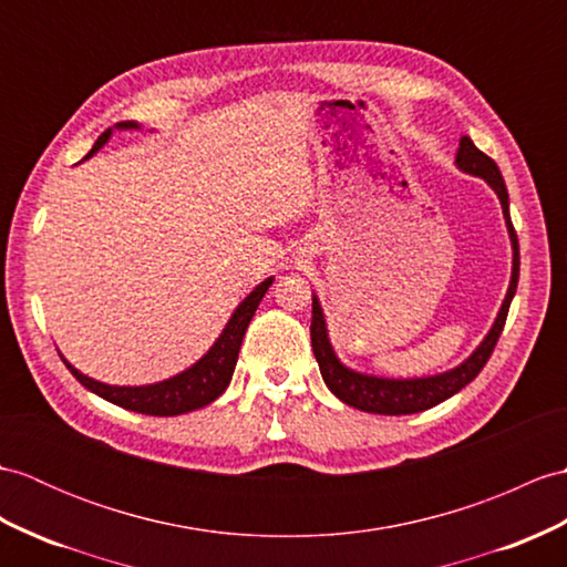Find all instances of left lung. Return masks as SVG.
<instances>
[{"label": "left lung", "mask_w": 567, "mask_h": 567, "mask_svg": "<svg viewBox=\"0 0 567 567\" xmlns=\"http://www.w3.org/2000/svg\"><path fill=\"white\" fill-rule=\"evenodd\" d=\"M456 166L466 171V174L481 176V178L488 181V186L499 197V205H503V215H505V221H507L512 251H515V254H512V280H509L507 297L503 301V307H499V313H497V319L491 328V333L485 336V340L476 348V352H473L466 362L458 364L456 370H450L444 374H434V377H425V379L370 377V374L352 372V370H348L346 364H340L331 343H328L321 305H319V299L313 297V305H311L313 358H316V362H319V370H321L326 386L331 389L340 401L352 405V408H360V411L379 413V415H411V413L427 411V408L437 405L446 399H452L456 391H462L466 384H471V381L478 377V372L483 370L485 362L491 360V354L497 346V338L505 328L512 297H515L517 282H519V241H517V231H515V227H512V219H509L507 186L503 181V174H499L497 164L491 159L488 154H483L476 147V144L471 142V137H462V142H458Z\"/></svg>", "instance_id": "left-lung-1"}]
</instances>
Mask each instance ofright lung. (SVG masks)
Here are the masks:
<instances>
[{
    "instance_id": "right-lung-1",
    "label": "right lung",
    "mask_w": 567,
    "mask_h": 567,
    "mask_svg": "<svg viewBox=\"0 0 567 567\" xmlns=\"http://www.w3.org/2000/svg\"><path fill=\"white\" fill-rule=\"evenodd\" d=\"M115 127L130 130V127H137V123L127 121V123H117ZM109 137H111V127L96 140L94 150L86 154V159L91 154H96L103 144L109 142ZM270 285H272V278L260 282L254 292L241 301L239 309L231 313L227 328H224L221 336L217 338V343L207 350L205 358L197 360L190 370L171 377L166 381H159V384H150V386L101 384V381L74 370V367L64 358H62V362L68 364V370L76 377L79 384L86 386L89 391H94L96 396H101L105 401L127 408V411L144 413V415H159V417L197 411V408H203L207 403H213L215 399H219L224 389L229 386L236 360H239V350H241V340L246 336V328H248V323H251L260 299L268 292Z\"/></svg>"
}]
</instances>
